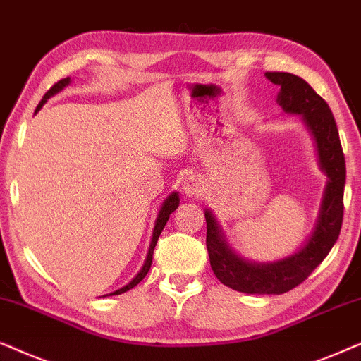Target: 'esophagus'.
<instances>
[{"label":"esophagus","instance_id":"1","mask_svg":"<svg viewBox=\"0 0 361 361\" xmlns=\"http://www.w3.org/2000/svg\"><path fill=\"white\" fill-rule=\"evenodd\" d=\"M204 181L201 176L190 175L185 178L183 193L188 196V198H200V196L204 193Z\"/></svg>","mask_w":361,"mask_h":361}]
</instances>
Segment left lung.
I'll use <instances>...</instances> for the list:
<instances>
[{"mask_svg":"<svg viewBox=\"0 0 361 361\" xmlns=\"http://www.w3.org/2000/svg\"><path fill=\"white\" fill-rule=\"evenodd\" d=\"M272 84L281 87L277 104L286 114L300 115L317 148L320 170L326 183L322 195L314 229L304 244L290 256L272 262H254L231 249L214 214L204 209L206 247L211 269L231 289L244 294H284L304 282L337 243L343 221V190L347 168L338 128L329 104L299 75L289 72H266Z\"/></svg>","mask_w":361,"mask_h":361,"instance_id":"1","label":"left lung"}]
</instances>
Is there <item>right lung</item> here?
Returning <instances> with one entry per match:
<instances>
[{
	"label": "right lung",
	"instance_id": "1",
	"mask_svg": "<svg viewBox=\"0 0 361 361\" xmlns=\"http://www.w3.org/2000/svg\"><path fill=\"white\" fill-rule=\"evenodd\" d=\"M69 84H71V77H66V79H62V80H59V82H57V84L52 85V87H51L49 90H47V92L44 94V97H42V100L39 102V105H37V109H36V112H35V114L39 112V110L42 109V105H44V104L47 102V99H51L52 95L59 94L61 90L64 89V87H67V85H69ZM178 206H180V195H178L176 191H173V193H170V195L166 196L165 201H163L161 206H160V209H158V216H157V219H155V226H153L152 241H150V246H148V252H147L145 261H143V264H142V269H140V271L137 272V276L133 277L132 281L128 282L127 286L120 287L118 290L110 292V294H107V295H118V294H123V292H127V290L133 289V287H135V286L138 284V282H140L142 279L147 276L148 271H150V267H152L153 249H155V246H157L158 238H160V234H161L163 228H165L166 221L170 219V214L173 213V211H175V209L178 208ZM104 297H105V295H104Z\"/></svg>",
	"mask_w": 361,
	"mask_h": 361
}]
</instances>
